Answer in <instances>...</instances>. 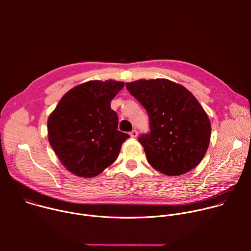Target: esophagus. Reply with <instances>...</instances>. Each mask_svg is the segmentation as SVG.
Wrapping results in <instances>:
<instances>
[{"instance_id":"34e87169","label":"esophagus","mask_w":251,"mask_h":251,"mask_svg":"<svg viewBox=\"0 0 251 251\" xmlns=\"http://www.w3.org/2000/svg\"><path fill=\"white\" fill-rule=\"evenodd\" d=\"M130 136L131 138H136L138 136V131L137 130H133L130 132Z\"/></svg>"}]
</instances>
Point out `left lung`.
<instances>
[{"label": "left lung", "mask_w": 251, "mask_h": 251, "mask_svg": "<svg viewBox=\"0 0 251 251\" xmlns=\"http://www.w3.org/2000/svg\"><path fill=\"white\" fill-rule=\"evenodd\" d=\"M126 88L149 116L150 133L138 138L149 164L168 176L186 174L199 165L208 148L211 127L196 97L165 78L128 82Z\"/></svg>", "instance_id": "8db88e82"}]
</instances>
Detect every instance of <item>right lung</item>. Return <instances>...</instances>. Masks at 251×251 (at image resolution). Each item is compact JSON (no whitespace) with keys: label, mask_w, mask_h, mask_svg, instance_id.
Here are the masks:
<instances>
[{"label":"right lung","mask_w":251,"mask_h":251,"mask_svg":"<svg viewBox=\"0 0 251 251\" xmlns=\"http://www.w3.org/2000/svg\"><path fill=\"white\" fill-rule=\"evenodd\" d=\"M123 87L114 80L82 83L65 93L50 115V144L69 172L92 177L116 161L130 137L118 130V115L110 107Z\"/></svg>","instance_id":"1"}]
</instances>
